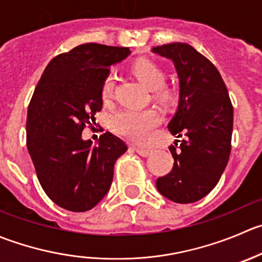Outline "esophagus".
<instances>
[{"label":"esophagus","mask_w":262,"mask_h":262,"mask_svg":"<svg viewBox=\"0 0 262 262\" xmlns=\"http://www.w3.org/2000/svg\"><path fill=\"white\" fill-rule=\"evenodd\" d=\"M136 151H137V154L141 155V156H143V157L149 156V155L152 154V149H148V148H142V147H136Z\"/></svg>","instance_id":"obj_1"}]
</instances>
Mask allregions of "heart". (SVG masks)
Segmentation results:
<instances>
[{
	"label": "heart",
	"mask_w": 262,
	"mask_h": 262,
	"mask_svg": "<svg viewBox=\"0 0 262 262\" xmlns=\"http://www.w3.org/2000/svg\"><path fill=\"white\" fill-rule=\"evenodd\" d=\"M133 73L136 77L146 85L148 90L154 91V98L162 106H170L175 101L174 91L164 87V70L149 60H138L133 65ZM114 91V75L108 74L105 78L101 88V96L105 102L110 101ZM160 123V115L152 108L147 110H133L121 108L114 114L111 118V128L120 136L134 141H144L148 137L149 130L156 128Z\"/></svg>",
	"instance_id": "obj_1"
}]
</instances>
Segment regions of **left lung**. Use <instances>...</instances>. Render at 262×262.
Wrapping results in <instances>:
<instances>
[{
	"instance_id": "1",
	"label": "left lung",
	"mask_w": 262,
	"mask_h": 262,
	"mask_svg": "<svg viewBox=\"0 0 262 262\" xmlns=\"http://www.w3.org/2000/svg\"><path fill=\"white\" fill-rule=\"evenodd\" d=\"M174 63L179 79L177 113L167 129L180 141L170 146L172 170L156 180L159 192L177 204H192L209 194L224 172L230 155L233 106L214 63L187 43L152 48ZM178 142V141H177Z\"/></svg>"
}]
</instances>
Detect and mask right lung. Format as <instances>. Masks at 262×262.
I'll use <instances>...</instances> for the list:
<instances>
[{
    "label": "right lung",
    "mask_w": 262,
    "mask_h": 262,
    "mask_svg": "<svg viewBox=\"0 0 262 262\" xmlns=\"http://www.w3.org/2000/svg\"><path fill=\"white\" fill-rule=\"evenodd\" d=\"M128 47L85 43L61 53L43 72L28 107L27 146L46 194L60 207L83 212L107 194L116 160L128 147L110 132L97 144L82 138L102 108L101 88Z\"/></svg>",
    "instance_id": "right-lung-1"
}]
</instances>
